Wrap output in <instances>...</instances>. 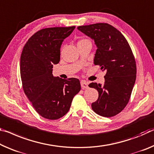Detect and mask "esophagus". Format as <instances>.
Instances as JSON below:
<instances>
[{
    "label": "esophagus",
    "instance_id": "obj_1",
    "mask_svg": "<svg viewBox=\"0 0 154 154\" xmlns=\"http://www.w3.org/2000/svg\"><path fill=\"white\" fill-rule=\"evenodd\" d=\"M81 86L82 88V89H88L89 88L88 83L86 82H84V81L81 82Z\"/></svg>",
    "mask_w": 154,
    "mask_h": 154
}]
</instances>
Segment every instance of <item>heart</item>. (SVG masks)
<instances>
[{"mask_svg": "<svg viewBox=\"0 0 154 154\" xmlns=\"http://www.w3.org/2000/svg\"><path fill=\"white\" fill-rule=\"evenodd\" d=\"M85 40H80L79 42H83V41H85Z\"/></svg>", "mask_w": 154, "mask_h": 154, "instance_id": "1", "label": "heart"}]
</instances>
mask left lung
I'll return each mask as SVG.
<instances>
[{"label": "left lung", "instance_id": "8db88e82", "mask_svg": "<svg viewBox=\"0 0 154 154\" xmlns=\"http://www.w3.org/2000/svg\"><path fill=\"white\" fill-rule=\"evenodd\" d=\"M77 29L94 40V64L106 72L104 84L91 83L99 98L91 105L100 116L112 117L125 108L135 84L136 66L132 51L120 31L108 23L79 26Z\"/></svg>", "mask_w": 154, "mask_h": 154}]
</instances>
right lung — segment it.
I'll return each mask as SVG.
<instances>
[{
  "label": "right lung",
  "instance_id": "obj_1",
  "mask_svg": "<svg viewBox=\"0 0 154 154\" xmlns=\"http://www.w3.org/2000/svg\"><path fill=\"white\" fill-rule=\"evenodd\" d=\"M75 26L38 31L29 39L20 57L23 90L40 116L50 120L64 116L73 97L81 90L76 78L61 79L53 75V66L60 60L61 45Z\"/></svg>",
  "mask_w": 154,
  "mask_h": 154
}]
</instances>
